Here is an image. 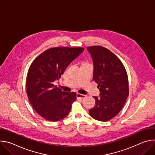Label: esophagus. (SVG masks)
I'll list each match as a JSON object with an SVG mask.
<instances>
[{
  "label": "esophagus",
  "instance_id": "obj_1",
  "mask_svg": "<svg viewBox=\"0 0 155 155\" xmlns=\"http://www.w3.org/2000/svg\"><path fill=\"white\" fill-rule=\"evenodd\" d=\"M86 97V95H84V94H80V93H77V97L78 98V99H84V97Z\"/></svg>",
  "mask_w": 155,
  "mask_h": 155
}]
</instances>
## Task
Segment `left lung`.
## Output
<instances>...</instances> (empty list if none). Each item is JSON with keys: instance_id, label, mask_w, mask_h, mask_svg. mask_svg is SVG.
<instances>
[{"instance_id": "obj_1", "label": "left lung", "mask_w": 155, "mask_h": 155, "mask_svg": "<svg viewBox=\"0 0 155 155\" xmlns=\"http://www.w3.org/2000/svg\"><path fill=\"white\" fill-rule=\"evenodd\" d=\"M93 62V78L98 84L100 96L90 115L101 121L112 119L121 111L129 95L128 78L121 61L112 52L101 46L87 48Z\"/></svg>"}]
</instances>
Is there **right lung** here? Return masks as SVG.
<instances>
[{
    "instance_id": "add662e5",
    "label": "right lung",
    "mask_w": 155,
    "mask_h": 155,
    "mask_svg": "<svg viewBox=\"0 0 155 155\" xmlns=\"http://www.w3.org/2000/svg\"><path fill=\"white\" fill-rule=\"evenodd\" d=\"M83 51V48H52L40 54L31 65L26 78L27 95L41 117L58 121L70 112L76 93L62 91L53 83Z\"/></svg>"
}]
</instances>
